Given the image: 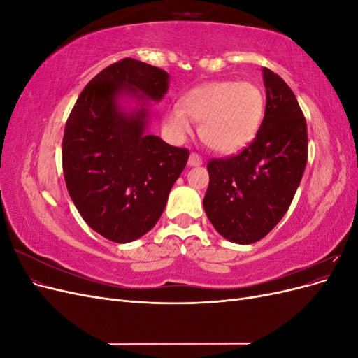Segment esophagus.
<instances>
[{"instance_id": "esophagus-1", "label": "esophagus", "mask_w": 358, "mask_h": 358, "mask_svg": "<svg viewBox=\"0 0 358 358\" xmlns=\"http://www.w3.org/2000/svg\"><path fill=\"white\" fill-rule=\"evenodd\" d=\"M201 164H203L201 157L199 154H196V152H192L189 155V158H188V166L189 167H196V166H201Z\"/></svg>"}]
</instances>
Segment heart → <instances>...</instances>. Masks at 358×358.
<instances>
[{"label":"heart","instance_id":"1","mask_svg":"<svg viewBox=\"0 0 358 358\" xmlns=\"http://www.w3.org/2000/svg\"><path fill=\"white\" fill-rule=\"evenodd\" d=\"M264 95L254 83L209 82L189 91L180 107L167 110L169 133L183 138L200 124L204 143L221 154H236L255 138L264 117Z\"/></svg>","mask_w":358,"mask_h":358}]
</instances>
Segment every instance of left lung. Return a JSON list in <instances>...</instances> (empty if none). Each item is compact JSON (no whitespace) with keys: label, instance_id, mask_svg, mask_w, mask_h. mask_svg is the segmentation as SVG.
<instances>
[{"label":"left lung","instance_id":"1","mask_svg":"<svg viewBox=\"0 0 358 358\" xmlns=\"http://www.w3.org/2000/svg\"><path fill=\"white\" fill-rule=\"evenodd\" d=\"M266 112L255 138L242 152L209 161L203 208L227 241L258 242L282 220L308 161L306 119L294 92L263 69Z\"/></svg>","mask_w":358,"mask_h":358}]
</instances>
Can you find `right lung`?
I'll use <instances>...</instances> for the list:
<instances>
[{
    "mask_svg": "<svg viewBox=\"0 0 358 358\" xmlns=\"http://www.w3.org/2000/svg\"><path fill=\"white\" fill-rule=\"evenodd\" d=\"M169 74L133 58L101 70L85 86L67 119L62 170L70 197L94 231L116 243L146 234L159 220L189 150L146 134L148 101H159ZM142 101L125 113L119 96Z\"/></svg>",
    "mask_w": 358,
    "mask_h": 358,
    "instance_id": "add662e5",
    "label": "right lung"
}]
</instances>
